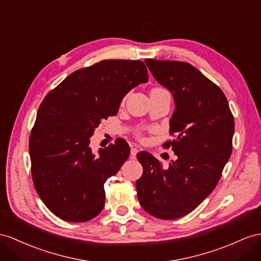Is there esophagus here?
<instances>
[{"instance_id": "obj_1", "label": "esophagus", "mask_w": 261, "mask_h": 261, "mask_svg": "<svg viewBox=\"0 0 261 261\" xmlns=\"http://www.w3.org/2000/svg\"><path fill=\"white\" fill-rule=\"evenodd\" d=\"M138 153H139V150L137 148H132L131 149V156L132 158H135L138 154Z\"/></svg>"}]
</instances>
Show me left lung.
I'll list each match as a JSON object with an SVG mask.
<instances>
[{"label": "left lung", "mask_w": 261, "mask_h": 261, "mask_svg": "<svg viewBox=\"0 0 261 261\" xmlns=\"http://www.w3.org/2000/svg\"><path fill=\"white\" fill-rule=\"evenodd\" d=\"M153 77L174 99L170 131L176 161L163 169L148 152L138 153L143 174L136 182L142 208L160 219L188 215L215 189L232 149L233 117L224 92L194 66L145 59Z\"/></svg>", "instance_id": "left-lung-1"}]
</instances>
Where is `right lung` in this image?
<instances>
[{
  "instance_id": "right-lung-1",
  "label": "right lung",
  "mask_w": 261,
  "mask_h": 261,
  "mask_svg": "<svg viewBox=\"0 0 261 261\" xmlns=\"http://www.w3.org/2000/svg\"><path fill=\"white\" fill-rule=\"evenodd\" d=\"M141 61L108 59L73 71L44 98L30 137L32 177L38 196L63 220L87 222L102 211L105 182L130 154L123 139L91 151L102 120L116 116L123 97L148 83Z\"/></svg>"
}]
</instances>
